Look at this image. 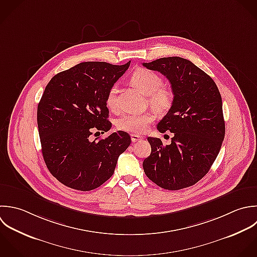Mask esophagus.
Returning <instances> with one entry per match:
<instances>
[{
	"label": "esophagus",
	"mask_w": 257,
	"mask_h": 257,
	"mask_svg": "<svg viewBox=\"0 0 257 257\" xmlns=\"http://www.w3.org/2000/svg\"><path fill=\"white\" fill-rule=\"evenodd\" d=\"M141 139H142L141 136L136 135V134H131V140H132L133 143H135V142H137V141H139V140H141Z\"/></svg>",
	"instance_id": "1"
}]
</instances>
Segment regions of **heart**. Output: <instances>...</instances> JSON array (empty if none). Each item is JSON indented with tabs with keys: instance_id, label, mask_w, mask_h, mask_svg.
Masks as SVG:
<instances>
[{
	"instance_id": "obj_1",
	"label": "heart",
	"mask_w": 257,
	"mask_h": 257,
	"mask_svg": "<svg viewBox=\"0 0 257 257\" xmlns=\"http://www.w3.org/2000/svg\"><path fill=\"white\" fill-rule=\"evenodd\" d=\"M131 83L137 87L145 95H148L150 105L160 113L168 111L174 101L173 92L162 85L161 77L148 69L139 68L131 75ZM116 94L117 85L111 86L107 94V105L109 108L116 107ZM155 120V115L151 112H128L121 115L117 121L116 126L118 129L131 132L134 134L144 133L149 125Z\"/></svg>"
}]
</instances>
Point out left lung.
I'll return each mask as SVG.
<instances>
[{
  "label": "left lung",
  "instance_id": "left-lung-1",
  "mask_svg": "<svg viewBox=\"0 0 257 257\" xmlns=\"http://www.w3.org/2000/svg\"><path fill=\"white\" fill-rule=\"evenodd\" d=\"M143 66L164 75L174 95L171 108L157 125L161 133H174L171 144L147 138L151 154L143 161L144 172L164 189L192 186L209 171L224 139L219 90L210 76L180 57L160 58Z\"/></svg>",
  "mask_w": 257,
  "mask_h": 257
}]
</instances>
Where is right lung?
I'll list each match as a JSON object with an SVG mask.
<instances>
[{"label":"right lung","mask_w":257,"mask_h":257,"mask_svg":"<svg viewBox=\"0 0 257 257\" xmlns=\"http://www.w3.org/2000/svg\"><path fill=\"white\" fill-rule=\"evenodd\" d=\"M125 65L83 62L55 75L38 105L37 122L45 163L62 184L90 191L114 173L117 160L130 145L127 132L117 131L91 141L93 130L107 132V94L126 72Z\"/></svg>","instance_id":"obj_1"}]
</instances>
